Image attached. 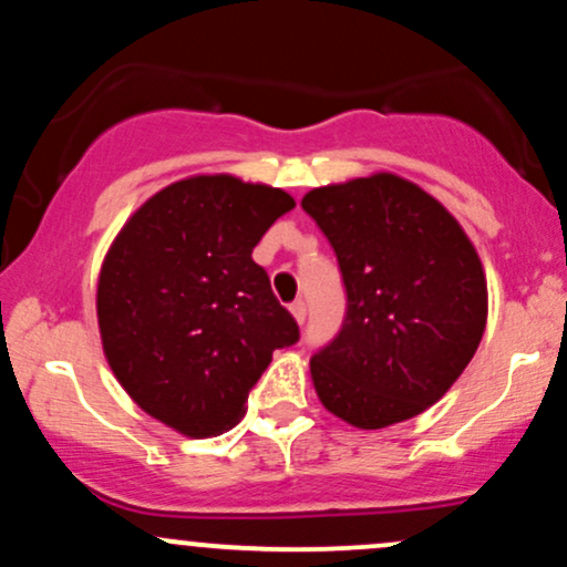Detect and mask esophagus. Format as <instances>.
<instances>
[{
    "instance_id": "1",
    "label": "esophagus",
    "mask_w": 567,
    "mask_h": 567,
    "mask_svg": "<svg viewBox=\"0 0 567 567\" xmlns=\"http://www.w3.org/2000/svg\"><path fill=\"white\" fill-rule=\"evenodd\" d=\"M290 311H292V317H296L298 322H306V303L303 301H292L290 303Z\"/></svg>"
}]
</instances>
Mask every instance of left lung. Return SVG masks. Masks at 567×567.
I'll use <instances>...</instances> for the list:
<instances>
[{"label": "left lung", "instance_id": "8db88e82", "mask_svg": "<svg viewBox=\"0 0 567 567\" xmlns=\"http://www.w3.org/2000/svg\"><path fill=\"white\" fill-rule=\"evenodd\" d=\"M301 207L338 258L347 315L311 357L330 413L360 429L413 419L470 365L487 320L483 264L451 213L392 173L311 188Z\"/></svg>", "mask_w": 567, "mask_h": 567}]
</instances>
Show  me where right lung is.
Returning <instances> with one entry per match:
<instances>
[{
	"label": "right lung",
	"instance_id": "right-lung-1",
	"mask_svg": "<svg viewBox=\"0 0 567 567\" xmlns=\"http://www.w3.org/2000/svg\"><path fill=\"white\" fill-rule=\"evenodd\" d=\"M296 202L231 175H194L143 202L97 279V324L116 381L186 437L243 419L271 351L301 338L252 261Z\"/></svg>",
	"mask_w": 567,
	"mask_h": 567
}]
</instances>
